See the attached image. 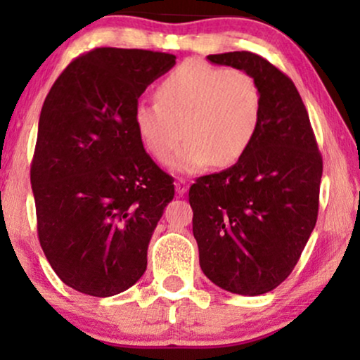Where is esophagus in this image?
Returning a JSON list of instances; mask_svg holds the SVG:
<instances>
[{
	"mask_svg": "<svg viewBox=\"0 0 360 360\" xmlns=\"http://www.w3.org/2000/svg\"><path fill=\"white\" fill-rule=\"evenodd\" d=\"M188 181H185V180H176L175 181V190H176V193L179 195H185L186 191H188Z\"/></svg>",
	"mask_w": 360,
	"mask_h": 360,
	"instance_id": "esophagus-1",
	"label": "esophagus"
}]
</instances>
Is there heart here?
Returning <instances> with one entry per match:
<instances>
[{"mask_svg":"<svg viewBox=\"0 0 360 360\" xmlns=\"http://www.w3.org/2000/svg\"><path fill=\"white\" fill-rule=\"evenodd\" d=\"M155 103L134 108V127L146 150L176 174L191 175L214 162L231 167L243 159L262 120V93L248 72L184 62L157 88Z\"/></svg>","mask_w":360,"mask_h":360,"instance_id":"b5f03b06","label":"heart"}]
</instances>
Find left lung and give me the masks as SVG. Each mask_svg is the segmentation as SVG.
Wrapping results in <instances>:
<instances>
[{
  "instance_id": "8db88e82",
  "label": "left lung",
  "mask_w": 360,
  "mask_h": 360,
  "mask_svg": "<svg viewBox=\"0 0 360 360\" xmlns=\"http://www.w3.org/2000/svg\"><path fill=\"white\" fill-rule=\"evenodd\" d=\"M248 72L262 120L243 159L190 186L200 267L226 292L257 297L292 274L318 218L323 159L290 78L252 52L206 57Z\"/></svg>"
}]
</instances>
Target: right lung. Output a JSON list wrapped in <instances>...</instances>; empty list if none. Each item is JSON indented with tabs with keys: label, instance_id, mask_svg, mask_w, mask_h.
<instances>
[{
	"label": "right lung",
	"instance_id": "add662e5",
	"mask_svg": "<svg viewBox=\"0 0 360 360\" xmlns=\"http://www.w3.org/2000/svg\"><path fill=\"white\" fill-rule=\"evenodd\" d=\"M175 56L101 47L75 58L44 101L31 185L37 233L63 283L91 297L132 287L174 179L137 136L134 108Z\"/></svg>",
	"mask_w": 360,
	"mask_h": 360
}]
</instances>
